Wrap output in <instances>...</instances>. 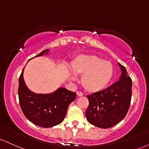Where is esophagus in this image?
<instances>
[{"label":"esophagus","instance_id":"1","mask_svg":"<svg viewBox=\"0 0 149 149\" xmlns=\"http://www.w3.org/2000/svg\"><path fill=\"white\" fill-rule=\"evenodd\" d=\"M76 94H77V95H78V97H82L83 95V92H79V91H78L76 92Z\"/></svg>","mask_w":149,"mask_h":149}]
</instances>
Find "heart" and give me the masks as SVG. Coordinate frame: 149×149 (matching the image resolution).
Masks as SVG:
<instances>
[{"label":"heart","mask_w":149,"mask_h":149,"mask_svg":"<svg viewBox=\"0 0 149 149\" xmlns=\"http://www.w3.org/2000/svg\"><path fill=\"white\" fill-rule=\"evenodd\" d=\"M73 72L71 76L75 79V74L80 75L81 84L89 92L103 90L112 80L114 67L111 62L105 61L97 55H79L71 63Z\"/></svg>","instance_id":"heart-1"}]
</instances>
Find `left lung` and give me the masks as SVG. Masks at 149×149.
I'll list each match as a JSON object with an SVG mask.
<instances>
[{
	"label": "left lung",
	"mask_w": 149,
	"mask_h": 149,
	"mask_svg": "<svg viewBox=\"0 0 149 149\" xmlns=\"http://www.w3.org/2000/svg\"><path fill=\"white\" fill-rule=\"evenodd\" d=\"M120 79L105 90L88 95L89 106L85 116L90 124L100 128L116 125L125 117L132 98V79L125 66Z\"/></svg>",
	"instance_id": "8db88e82"
}]
</instances>
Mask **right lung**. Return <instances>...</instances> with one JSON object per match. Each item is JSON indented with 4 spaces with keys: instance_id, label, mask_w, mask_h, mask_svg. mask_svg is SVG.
<instances>
[{
    "instance_id": "obj_1",
    "label": "right lung",
    "mask_w": 149,
    "mask_h": 149,
    "mask_svg": "<svg viewBox=\"0 0 149 149\" xmlns=\"http://www.w3.org/2000/svg\"><path fill=\"white\" fill-rule=\"evenodd\" d=\"M48 52L49 49H46L35 57L48 54ZM23 72L24 69L19 78L18 95L20 107L26 118L36 125L45 128L61 123L69 104L76 99V92L59 88L52 93L36 94L26 86Z\"/></svg>"
}]
</instances>
